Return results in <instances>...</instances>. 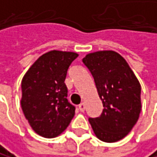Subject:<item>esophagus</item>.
<instances>
[{"mask_svg": "<svg viewBox=\"0 0 157 157\" xmlns=\"http://www.w3.org/2000/svg\"><path fill=\"white\" fill-rule=\"evenodd\" d=\"M78 109L80 110L81 112H83L84 110H85V105H84V104H80V105H78Z\"/></svg>", "mask_w": 157, "mask_h": 157, "instance_id": "esophagus-1", "label": "esophagus"}]
</instances>
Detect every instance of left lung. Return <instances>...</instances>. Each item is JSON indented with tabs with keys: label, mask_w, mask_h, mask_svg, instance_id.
<instances>
[{
	"label": "left lung",
	"mask_w": 157,
	"mask_h": 157,
	"mask_svg": "<svg viewBox=\"0 0 157 157\" xmlns=\"http://www.w3.org/2000/svg\"><path fill=\"white\" fill-rule=\"evenodd\" d=\"M94 78L102 112L89 118L94 132L107 143L119 141L132 129L141 111V86L119 53L101 51L82 59Z\"/></svg>",
	"instance_id": "1"
}]
</instances>
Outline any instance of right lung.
Instances as JSON below:
<instances>
[{
    "mask_svg": "<svg viewBox=\"0 0 157 157\" xmlns=\"http://www.w3.org/2000/svg\"><path fill=\"white\" fill-rule=\"evenodd\" d=\"M78 56L72 52L51 51L39 57L22 80V110L39 135L53 138L62 133L75 115L64 83L71 63Z\"/></svg>",
    "mask_w": 157,
    "mask_h": 157,
    "instance_id": "add662e5",
    "label": "right lung"
}]
</instances>
